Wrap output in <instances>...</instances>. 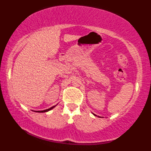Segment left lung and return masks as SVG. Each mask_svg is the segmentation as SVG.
Segmentation results:
<instances>
[{"instance_id":"left-lung-1","label":"left lung","mask_w":151,"mask_h":151,"mask_svg":"<svg viewBox=\"0 0 151 151\" xmlns=\"http://www.w3.org/2000/svg\"><path fill=\"white\" fill-rule=\"evenodd\" d=\"M94 115H95V114H94Z\"/></svg>"}]
</instances>
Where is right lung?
<instances>
[{
    "instance_id": "add662e5",
    "label": "right lung",
    "mask_w": 151,
    "mask_h": 151,
    "mask_svg": "<svg viewBox=\"0 0 151 151\" xmlns=\"http://www.w3.org/2000/svg\"><path fill=\"white\" fill-rule=\"evenodd\" d=\"M55 106H53V107H50V108H49V109H47L43 110V111H35V112H38V113H44V112H47V111H50L51 109H53Z\"/></svg>"
}]
</instances>
